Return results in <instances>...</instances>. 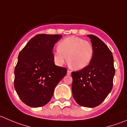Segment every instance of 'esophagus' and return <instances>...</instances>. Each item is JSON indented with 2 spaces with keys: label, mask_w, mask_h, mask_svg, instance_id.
Masks as SVG:
<instances>
[{
  "label": "esophagus",
  "mask_w": 127,
  "mask_h": 127,
  "mask_svg": "<svg viewBox=\"0 0 127 127\" xmlns=\"http://www.w3.org/2000/svg\"><path fill=\"white\" fill-rule=\"evenodd\" d=\"M71 71H69V70H67V75H71Z\"/></svg>",
  "instance_id": "esophagus-1"
}]
</instances>
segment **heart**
<instances>
[{
  "mask_svg": "<svg viewBox=\"0 0 127 127\" xmlns=\"http://www.w3.org/2000/svg\"><path fill=\"white\" fill-rule=\"evenodd\" d=\"M94 50L89 41L78 36L65 38L58 45V50L53 51L55 63L61 66L67 60L74 69H82L87 67L93 57Z\"/></svg>",
  "mask_w": 127,
  "mask_h": 127,
  "instance_id": "1",
  "label": "heart"
}]
</instances>
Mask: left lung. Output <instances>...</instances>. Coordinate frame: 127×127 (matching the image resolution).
I'll return each mask as SVG.
<instances>
[{
	"label": "left lung",
	"mask_w": 127,
	"mask_h": 127,
	"mask_svg": "<svg viewBox=\"0 0 127 127\" xmlns=\"http://www.w3.org/2000/svg\"><path fill=\"white\" fill-rule=\"evenodd\" d=\"M94 50L93 57L85 68L72 72V95L79 105L95 107L100 105L113 87L115 75L111 51L97 36L88 35Z\"/></svg>",
	"instance_id": "8db88e82"
}]
</instances>
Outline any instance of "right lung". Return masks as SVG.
Returning a JSON list of instances; mask_svg holds the SVG:
<instances>
[{"mask_svg":"<svg viewBox=\"0 0 127 127\" xmlns=\"http://www.w3.org/2000/svg\"><path fill=\"white\" fill-rule=\"evenodd\" d=\"M61 35L38 34L20 52L14 71V87L23 103L40 107L50 102L54 90L66 76L65 67L55 65L54 45Z\"/></svg>","mask_w":127,"mask_h":127,"instance_id":"obj_1","label":"right lung"}]
</instances>
